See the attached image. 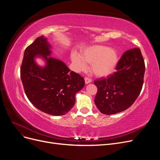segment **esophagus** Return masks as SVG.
<instances>
[{
  "mask_svg": "<svg viewBox=\"0 0 160 160\" xmlns=\"http://www.w3.org/2000/svg\"><path fill=\"white\" fill-rule=\"evenodd\" d=\"M85 83L86 84H88V83H91V79L90 78H89V77H85Z\"/></svg>",
  "mask_w": 160,
  "mask_h": 160,
  "instance_id": "esophagus-1",
  "label": "esophagus"
}]
</instances>
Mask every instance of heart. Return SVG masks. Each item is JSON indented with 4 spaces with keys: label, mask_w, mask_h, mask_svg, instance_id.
I'll use <instances>...</instances> for the list:
<instances>
[{
    "label": "heart",
    "mask_w": 160,
    "mask_h": 160,
    "mask_svg": "<svg viewBox=\"0 0 160 160\" xmlns=\"http://www.w3.org/2000/svg\"><path fill=\"white\" fill-rule=\"evenodd\" d=\"M72 62L79 69H83L85 63L91 64V71L98 77H105L112 72L118 62L115 51L105 46L90 47L81 53V56L74 52L71 55Z\"/></svg>",
    "instance_id": "1"
}]
</instances>
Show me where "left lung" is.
Masks as SVG:
<instances>
[{
  "label": "left lung",
  "instance_id": "obj_1",
  "mask_svg": "<svg viewBox=\"0 0 160 160\" xmlns=\"http://www.w3.org/2000/svg\"><path fill=\"white\" fill-rule=\"evenodd\" d=\"M145 68L141 51L134 48L123 53L113 75L95 80V103L100 112L115 114L131 107L142 91Z\"/></svg>",
  "mask_w": 160,
  "mask_h": 160
}]
</instances>
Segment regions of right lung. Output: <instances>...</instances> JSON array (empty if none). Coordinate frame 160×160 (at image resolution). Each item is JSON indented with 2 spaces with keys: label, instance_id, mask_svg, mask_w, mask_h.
I'll list each match as a JSON object with an SVG mask.
<instances>
[{
  "label": "right lung",
  "instance_id": "right-lung-1",
  "mask_svg": "<svg viewBox=\"0 0 160 160\" xmlns=\"http://www.w3.org/2000/svg\"><path fill=\"white\" fill-rule=\"evenodd\" d=\"M51 45L43 36L26 48L21 67V78L27 98L38 109L52 115H63L73 107L75 94L85 85L83 77L71 71L63 62L48 57ZM47 62L38 66L34 57Z\"/></svg>",
  "mask_w": 160,
  "mask_h": 160
}]
</instances>
